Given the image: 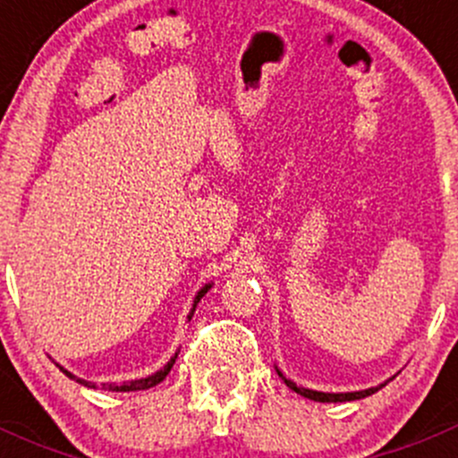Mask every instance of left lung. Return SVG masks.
<instances>
[{"label":"left lung","instance_id":"8db88e82","mask_svg":"<svg viewBox=\"0 0 458 458\" xmlns=\"http://www.w3.org/2000/svg\"><path fill=\"white\" fill-rule=\"evenodd\" d=\"M279 372V370H276ZM279 377L284 378L285 386L290 387V390H294L297 394L306 396V399H312V401H321V403H341V401H357V399H363V396H370L374 394L377 390H381L386 383H381V386L377 387H368V390H359V392H339V394H335V392H317V390H308V387H299L297 383H293L290 378H285L284 374L279 372Z\"/></svg>","mask_w":458,"mask_h":458}]
</instances>
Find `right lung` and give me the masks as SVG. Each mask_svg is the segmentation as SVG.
<instances>
[{
  "label": "right lung",
  "mask_w": 458,
  "mask_h": 458,
  "mask_svg": "<svg viewBox=\"0 0 458 458\" xmlns=\"http://www.w3.org/2000/svg\"><path fill=\"white\" fill-rule=\"evenodd\" d=\"M208 290H210V285H206V288H201L199 293H197V297H195V303H192V310H191V315H188V318H192V315H195V308H197V303H199V299L203 297V294L208 293ZM174 359H177V354H174V357L170 359V361L165 363V366L161 368L159 372L150 374V377H146V378H135V381H131V383H123V386H113V383H110V386H106V383H104V390H113V392H135V390H148V387H152V386H157V383H161V381H164V378H165V374H168V372H170V368H173ZM59 370H62L64 374H66V377L75 378V381H77V383H81V386L95 387V386H90V383H88V381H84V378H77L75 374H71V372H68V370H64L62 366H59Z\"/></svg>",
  "instance_id": "add662e5"
}]
</instances>
